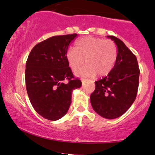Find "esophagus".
<instances>
[{"label": "esophagus", "instance_id": "34e87169", "mask_svg": "<svg viewBox=\"0 0 155 155\" xmlns=\"http://www.w3.org/2000/svg\"><path fill=\"white\" fill-rule=\"evenodd\" d=\"M86 81V79H81V82H82V84H84V81Z\"/></svg>", "mask_w": 155, "mask_h": 155}]
</instances>
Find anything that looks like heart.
I'll return each mask as SVG.
<instances>
[{"label": "heart", "instance_id": "obj_1", "mask_svg": "<svg viewBox=\"0 0 155 155\" xmlns=\"http://www.w3.org/2000/svg\"><path fill=\"white\" fill-rule=\"evenodd\" d=\"M73 71H76L84 64L87 65L76 72L80 76H104L113 69L118 57V48L113 40L88 37L81 39L76 44V50L69 48L66 54Z\"/></svg>", "mask_w": 155, "mask_h": 155}]
</instances>
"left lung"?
<instances>
[{"label": "left lung", "instance_id": "obj_1", "mask_svg": "<svg viewBox=\"0 0 155 155\" xmlns=\"http://www.w3.org/2000/svg\"><path fill=\"white\" fill-rule=\"evenodd\" d=\"M118 48V57L111 72L95 81L91 95L93 110L107 119L118 118L130 109L137 96L139 69L135 55L117 37L108 36Z\"/></svg>", "mask_w": 155, "mask_h": 155}]
</instances>
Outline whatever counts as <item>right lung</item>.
<instances>
[{
  "mask_svg": "<svg viewBox=\"0 0 155 155\" xmlns=\"http://www.w3.org/2000/svg\"><path fill=\"white\" fill-rule=\"evenodd\" d=\"M77 34L59 35L39 42L31 51L25 64V85L32 107L44 118L57 120L71 104L73 90L81 81L75 78L66 57Z\"/></svg>",
  "mask_w": 155,
  "mask_h": 155,
  "instance_id": "1",
  "label": "right lung"
}]
</instances>
